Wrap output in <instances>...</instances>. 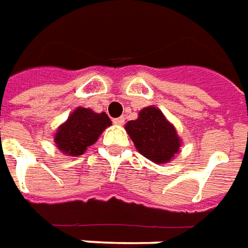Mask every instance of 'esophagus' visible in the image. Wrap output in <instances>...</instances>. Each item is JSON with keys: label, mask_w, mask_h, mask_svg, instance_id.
Instances as JSON below:
<instances>
[{"label": "esophagus", "mask_w": 248, "mask_h": 248, "mask_svg": "<svg viewBox=\"0 0 248 248\" xmlns=\"http://www.w3.org/2000/svg\"><path fill=\"white\" fill-rule=\"evenodd\" d=\"M113 124H116V125H123V124H124V117H117V119H113Z\"/></svg>", "instance_id": "34e87169"}]
</instances>
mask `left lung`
<instances>
[{
	"mask_svg": "<svg viewBox=\"0 0 248 248\" xmlns=\"http://www.w3.org/2000/svg\"><path fill=\"white\" fill-rule=\"evenodd\" d=\"M125 129L139 152L156 164L168 163L182 145L175 127L155 107L143 108L136 120L128 121Z\"/></svg>",
	"mask_w": 248,
	"mask_h": 248,
	"instance_id": "8db88e82",
	"label": "left lung"
}]
</instances>
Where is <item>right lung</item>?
Instances as JSON below:
<instances>
[{"instance_id": "right-lung-1", "label": "right lung", "mask_w": 248, "mask_h": 248, "mask_svg": "<svg viewBox=\"0 0 248 248\" xmlns=\"http://www.w3.org/2000/svg\"><path fill=\"white\" fill-rule=\"evenodd\" d=\"M112 124L105 112L96 113L88 108H77L61 124L54 135V143L68 156L82 155L88 147L97 141L105 128Z\"/></svg>"}]
</instances>
